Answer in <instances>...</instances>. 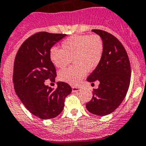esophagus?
Wrapping results in <instances>:
<instances>
[{
    "mask_svg": "<svg viewBox=\"0 0 146 146\" xmlns=\"http://www.w3.org/2000/svg\"><path fill=\"white\" fill-rule=\"evenodd\" d=\"M72 90H73V92H80V91H81V88L80 87L73 86L72 87Z\"/></svg>",
    "mask_w": 146,
    "mask_h": 146,
    "instance_id": "obj_1",
    "label": "esophagus"
}]
</instances>
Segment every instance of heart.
Segmentation results:
<instances>
[{
    "label": "heart",
    "mask_w": 146,
    "mask_h": 146,
    "mask_svg": "<svg viewBox=\"0 0 146 146\" xmlns=\"http://www.w3.org/2000/svg\"><path fill=\"white\" fill-rule=\"evenodd\" d=\"M62 49L50 50V60L58 68H64L73 59L74 66L61 70L59 78L71 85H77L87 71L95 70L104 53V42L98 35H73L62 43Z\"/></svg>",
    "instance_id": "heart-1"
}]
</instances>
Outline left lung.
Returning <instances> with one entry per match:
<instances>
[{"label": "left lung", "instance_id": "left-lung-1", "mask_svg": "<svg viewBox=\"0 0 146 146\" xmlns=\"http://www.w3.org/2000/svg\"><path fill=\"white\" fill-rule=\"evenodd\" d=\"M92 32L102 37L104 53L100 63L88 78L87 81H99L94 89L92 100L86 104L87 110L99 116L113 112L125 99L130 83L131 69L125 49L114 36L102 30Z\"/></svg>", "mask_w": 146, "mask_h": 146}]
</instances>
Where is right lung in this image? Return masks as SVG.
Returning a JSON list of instances; mask_svg holds the SVG:
<instances>
[{
	"instance_id": "add662e5",
	"label": "right lung",
	"mask_w": 146,
	"mask_h": 146,
	"mask_svg": "<svg viewBox=\"0 0 146 146\" xmlns=\"http://www.w3.org/2000/svg\"><path fill=\"white\" fill-rule=\"evenodd\" d=\"M66 35L42 32L29 37L17 52L13 65V81L16 94L26 108L42 119L59 115L64 108L65 98L72 88L58 82V88L44 84L55 81L56 70L50 57L53 45Z\"/></svg>"
}]
</instances>
